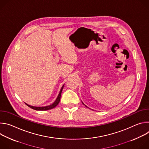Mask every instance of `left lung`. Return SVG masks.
I'll list each match as a JSON object with an SVG mask.
<instances>
[{"label":"left lung","mask_w":149,"mask_h":149,"mask_svg":"<svg viewBox=\"0 0 149 149\" xmlns=\"http://www.w3.org/2000/svg\"><path fill=\"white\" fill-rule=\"evenodd\" d=\"M82 104H84V105H85V104H84V103H83V102H82ZM85 106H86V107H87V106H86V105H85Z\"/></svg>","instance_id":"1"}]
</instances>
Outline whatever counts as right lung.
I'll return each mask as SVG.
<instances>
[{
    "mask_svg": "<svg viewBox=\"0 0 149 149\" xmlns=\"http://www.w3.org/2000/svg\"><path fill=\"white\" fill-rule=\"evenodd\" d=\"M63 86H64V85L62 87L61 90H60V92L56 99V100L55 101V102L52 104L51 105H48V106H45V107H34V106H32V105H28V104L25 103L26 105H27L28 107H29L30 108L33 109V110H39V111H45V110H51V109H52L54 108H55L56 106L59 104V101H60V99H61V93H62V91L63 90Z\"/></svg>",
    "mask_w": 149,
    "mask_h": 149,
    "instance_id": "right-lung-1",
    "label": "right lung"
}]
</instances>
